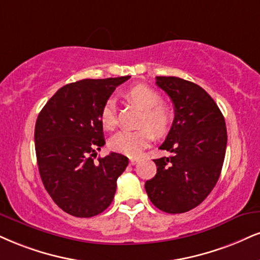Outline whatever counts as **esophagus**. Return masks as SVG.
<instances>
[{"mask_svg":"<svg viewBox=\"0 0 260 260\" xmlns=\"http://www.w3.org/2000/svg\"><path fill=\"white\" fill-rule=\"evenodd\" d=\"M137 161H139V159L137 158H130V165H135L137 164Z\"/></svg>","mask_w":260,"mask_h":260,"instance_id":"34e87169","label":"esophagus"}]
</instances>
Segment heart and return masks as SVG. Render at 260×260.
Returning <instances> with one entry per match:
<instances>
[{
  "instance_id": "b5f03b06",
  "label": "heart",
  "mask_w": 260,
  "mask_h": 260,
  "mask_svg": "<svg viewBox=\"0 0 260 260\" xmlns=\"http://www.w3.org/2000/svg\"><path fill=\"white\" fill-rule=\"evenodd\" d=\"M126 96L145 110L141 119V125L145 126L135 130L119 131L111 139L110 146L112 149L121 154L137 156L152 141L153 133L156 136H162L168 133L175 115L169 105L160 102L161 96L159 92L146 84L133 86L127 90ZM100 121L106 130H112L115 126L117 119L113 100H107L102 106Z\"/></svg>"
}]
</instances>
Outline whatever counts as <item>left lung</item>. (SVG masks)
I'll use <instances>...</instances> for the list:
<instances>
[{"instance_id":"1","label":"left lung","mask_w":260,"mask_h":260,"mask_svg":"<svg viewBox=\"0 0 260 260\" xmlns=\"http://www.w3.org/2000/svg\"><path fill=\"white\" fill-rule=\"evenodd\" d=\"M155 79L175 108L174 123L159 147L171 156L154 160L156 175L145 188L159 210L183 213L203 203L218 181L228 140L225 120L201 86L178 77Z\"/></svg>"}]
</instances>
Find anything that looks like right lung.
<instances>
[{"mask_svg": "<svg viewBox=\"0 0 260 260\" xmlns=\"http://www.w3.org/2000/svg\"><path fill=\"white\" fill-rule=\"evenodd\" d=\"M130 76L82 79L60 88L42 108L35 126L38 170L48 194L66 213L89 218L113 201L117 179L129 159L112 152L94 161L105 145L100 111Z\"/></svg>", "mask_w": 260, "mask_h": 260, "instance_id": "obj_1", "label": "right lung"}]
</instances>
